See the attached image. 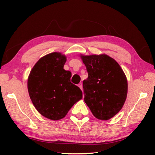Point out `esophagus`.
Instances as JSON below:
<instances>
[{
    "mask_svg": "<svg viewBox=\"0 0 155 155\" xmlns=\"http://www.w3.org/2000/svg\"><path fill=\"white\" fill-rule=\"evenodd\" d=\"M78 87H79V88L81 89V90H83V84H82V83H80L78 85Z\"/></svg>",
    "mask_w": 155,
    "mask_h": 155,
    "instance_id": "esophagus-1",
    "label": "esophagus"
}]
</instances>
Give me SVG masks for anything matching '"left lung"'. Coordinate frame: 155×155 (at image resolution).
Masks as SVG:
<instances>
[{
    "label": "left lung",
    "mask_w": 155,
    "mask_h": 155,
    "mask_svg": "<svg viewBox=\"0 0 155 155\" xmlns=\"http://www.w3.org/2000/svg\"><path fill=\"white\" fill-rule=\"evenodd\" d=\"M88 78L83 81L84 101L96 118L107 120L122 109L128 83L117 62L107 54L81 55Z\"/></svg>",
    "instance_id": "8db88e82"
}]
</instances>
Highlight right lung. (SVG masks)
<instances>
[{
    "label": "right lung",
    "instance_id": "1",
    "mask_svg": "<svg viewBox=\"0 0 155 155\" xmlns=\"http://www.w3.org/2000/svg\"><path fill=\"white\" fill-rule=\"evenodd\" d=\"M66 57L52 52L38 60L28 78V91L34 107L43 116L61 120L82 98L78 86L70 82L72 73L65 70Z\"/></svg>",
    "mask_w": 155,
    "mask_h": 155
}]
</instances>
